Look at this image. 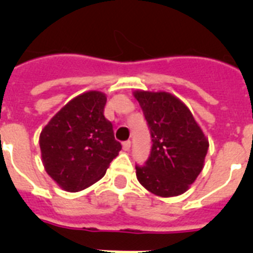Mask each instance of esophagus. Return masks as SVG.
Instances as JSON below:
<instances>
[{
	"label": "esophagus",
	"mask_w": 253,
	"mask_h": 253,
	"mask_svg": "<svg viewBox=\"0 0 253 253\" xmlns=\"http://www.w3.org/2000/svg\"><path fill=\"white\" fill-rule=\"evenodd\" d=\"M130 146H131L130 140H125V142L123 143V148H124V151H129V149H130Z\"/></svg>",
	"instance_id": "1"
}]
</instances>
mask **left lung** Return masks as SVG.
Segmentation results:
<instances>
[{"label": "left lung", "mask_w": 253, "mask_h": 253, "mask_svg": "<svg viewBox=\"0 0 253 253\" xmlns=\"http://www.w3.org/2000/svg\"><path fill=\"white\" fill-rule=\"evenodd\" d=\"M152 138L144 166H135L137 178L162 198L184 194L204 167L209 142L184 102L167 92L137 91Z\"/></svg>", "instance_id": "1"}]
</instances>
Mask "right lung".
Masks as SVG:
<instances>
[{
	"label": "right lung",
	"instance_id": "1",
	"mask_svg": "<svg viewBox=\"0 0 253 253\" xmlns=\"http://www.w3.org/2000/svg\"><path fill=\"white\" fill-rule=\"evenodd\" d=\"M106 96L88 91L62 107L39 138L45 171L62 189L81 191L105 175L122 149L105 118Z\"/></svg>",
	"mask_w": 253,
	"mask_h": 253
}]
</instances>
